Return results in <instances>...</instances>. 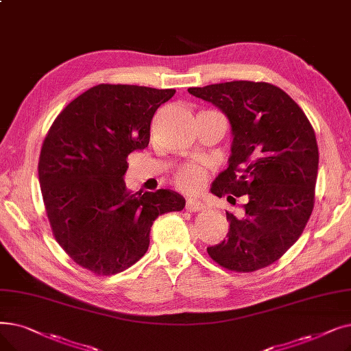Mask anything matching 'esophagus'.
Segmentation results:
<instances>
[{
  "label": "esophagus",
  "instance_id": "obj_1",
  "mask_svg": "<svg viewBox=\"0 0 351 351\" xmlns=\"http://www.w3.org/2000/svg\"><path fill=\"white\" fill-rule=\"evenodd\" d=\"M204 208H205L204 204H201L199 201H193V199L186 201V210L189 212H197V210H202Z\"/></svg>",
  "mask_w": 351,
  "mask_h": 351
}]
</instances>
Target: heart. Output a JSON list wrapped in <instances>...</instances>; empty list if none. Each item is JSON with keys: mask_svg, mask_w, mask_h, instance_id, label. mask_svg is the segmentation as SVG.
<instances>
[{"mask_svg": "<svg viewBox=\"0 0 351 351\" xmlns=\"http://www.w3.org/2000/svg\"><path fill=\"white\" fill-rule=\"evenodd\" d=\"M206 182V172L196 165H186L176 172L175 184L176 186L188 193L199 191Z\"/></svg>", "mask_w": 351, "mask_h": 351, "instance_id": "heart-1", "label": "heart"}]
</instances>
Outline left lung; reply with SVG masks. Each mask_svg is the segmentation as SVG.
Wrapping results in <instances>:
<instances>
[{
	"mask_svg": "<svg viewBox=\"0 0 351 351\" xmlns=\"http://www.w3.org/2000/svg\"><path fill=\"white\" fill-rule=\"evenodd\" d=\"M217 106L232 130L230 165L210 192L248 202L235 217L226 212V239L206 251L221 267L252 272L271 265L294 245L314 208L318 171L315 133L300 106L264 82H226L191 87Z\"/></svg>",
	"mask_w": 351,
	"mask_h": 351,
	"instance_id": "left-lung-1",
	"label": "left lung"
}]
</instances>
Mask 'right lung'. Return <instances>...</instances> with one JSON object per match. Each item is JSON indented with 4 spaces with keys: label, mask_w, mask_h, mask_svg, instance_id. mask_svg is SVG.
Here are the masks:
<instances>
[{
    "label": "right lung",
    "mask_w": 351,
    "mask_h": 351,
    "mask_svg": "<svg viewBox=\"0 0 351 351\" xmlns=\"http://www.w3.org/2000/svg\"><path fill=\"white\" fill-rule=\"evenodd\" d=\"M173 88L97 84L70 101L45 136L38 179L56 241L96 276H113L149 248L155 219L185 208L169 191L130 192L128 156L143 150L150 121Z\"/></svg>",
    "instance_id": "add662e5"
}]
</instances>
